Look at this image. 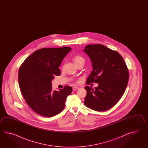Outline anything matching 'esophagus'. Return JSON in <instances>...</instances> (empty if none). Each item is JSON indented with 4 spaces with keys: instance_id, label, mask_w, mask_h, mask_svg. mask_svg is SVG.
<instances>
[{
    "instance_id": "34e87169",
    "label": "esophagus",
    "mask_w": 148,
    "mask_h": 148,
    "mask_svg": "<svg viewBox=\"0 0 148 148\" xmlns=\"http://www.w3.org/2000/svg\"><path fill=\"white\" fill-rule=\"evenodd\" d=\"M79 87L78 86H73V90H76L77 89H78Z\"/></svg>"
}]
</instances>
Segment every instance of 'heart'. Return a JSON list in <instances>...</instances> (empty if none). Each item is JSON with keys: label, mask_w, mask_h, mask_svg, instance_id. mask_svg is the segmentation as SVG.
<instances>
[{"label": "heart", "mask_w": 148, "mask_h": 148, "mask_svg": "<svg viewBox=\"0 0 148 148\" xmlns=\"http://www.w3.org/2000/svg\"><path fill=\"white\" fill-rule=\"evenodd\" d=\"M73 60L77 66L79 63H85V59L80 55H75L73 56Z\"/></svg>", "instance_id": "heart-1"}]
</instances>
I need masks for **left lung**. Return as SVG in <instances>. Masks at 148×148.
I'll return each mask as SVG.
<instances>
[{
    "label": "left lung",
    "instance_id": "1",
    "mask_svg": "<svg viewBox=\"0 0 148 148\" xmlns=\"http://www.w3.org/2000/svg\"><path fill=\"white\" fill-rule=\"evenodd\" d=\"M84 51L90 57L93 68L86 84H98L95 89L85 87L87 95L84 103L93 110H108L124 93L129 78L127 67L120 54L103 45H87Z\"/></svg>",
    "mask_w": 148,
    "mask_h": 148
}]
</instances>
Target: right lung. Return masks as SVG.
Instances as JSON below:
<instances>
[{"label": "right lung", "mask_w": 148, "mask_h": 148, "mask_svg": "<svg viewBox=\"0 0 148 148\" xmlns=\"http://www.w3.org/2000/svg\"><path fill=\"white\" fill-rule=\"evenodd\" d=\"M69 47H47L36 51L19 67V88L25 101L36 113L50 117L65 107L66 97L73 91L70 86L59 91L52 90L51 81L60 75L59 68Z\"/></svg>", "instance_id": "right-lung-1"}]
</instances>
